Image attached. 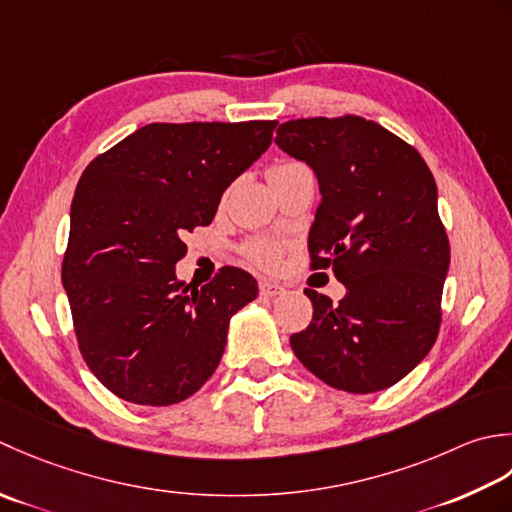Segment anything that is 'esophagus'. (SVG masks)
Segmentation results:
<instances>
[{
    "instance_id": "1",
    "label": "esophagus",
    "mask_w": 512,
    "mask_h": 512,
    "mask_svg": "<svg viewBox=\"0 0 512 512\" xmlns=\"http://www.w3.org/2000/svg\"><path fill=\"white\" fill-rule=\"evenodd\" d=\"M285 294V287H280L274 280H260V296L274 300L278 296Z\"/></svg>"
}]
</instances>
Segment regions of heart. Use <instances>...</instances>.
Listing matches in <instances>:
<instances>
[{
	"label": "heart",
	"instance_id": "1",
	"mask_svg": "<svg viewBox=\"0 0 512 512\" xmlns=\"http://www.w3.org/2000/svg\"><path fill=\"white\" fill-rule=\"evenodd\" d=\"M285 165H289V163H285ZM247 256L258 265L271 267L278 260V247L269 241H254L252 245H247Z\"/></svg>",
	"mask_w": 512,
	"mask_h": 512
}]
</instances>
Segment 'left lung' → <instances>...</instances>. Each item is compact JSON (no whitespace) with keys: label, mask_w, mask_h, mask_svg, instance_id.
<instances>
[{"label":"left lung","mask_w":512,"mask_h":512,"mask_svg":"<svg viewBox=\"0 0 512 512\" xmlns=\"http://www.w3.org/2000/svg\"><path fill=\"white\" fill-rule=\"evenodd\" d=\"M276 145L316 174L311 267H333L347 289L338 305L305 289L314 318L289 338L291 349L333 389H389L429 356L442 320L451 247L429 165L353 114L280 123Z\"/></svg>","instance_id":"left-lung-1"}]
</instances>
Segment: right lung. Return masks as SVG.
Listing matches in <instances>:
<instances>
[{"instance_id":"right-lung-1","label":"right lung","mask_w":512,"mask_h":512,"mask_svg":"<svg viewBox=\"0 0 512 512\" xmlns=\"http://www.w3.org/2000/svg\"><path fill=\"white\" fill-rule=\"evenodd\" d=\"M276 121L150 123L97 156L75 190L61 267L79 351L125 402L190 398L223 358L229 320L258 296L223 267L201 289L176 276L183 238L271 145Z\"/></svg>"}]
</instances>
